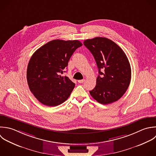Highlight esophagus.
Listing matches in <instances>:
<instances>
[{
    "mask_svg": "<svg viewBox=\"0 0 156 156\" xmlns=\"http://www.w3.org/2000/svg\"><path fill=\"white\" fill-rule=\"evenodd\" d=\"M84 81H85V80H78V82L79 83H80V84L83 83Z\"/></svg>",
    "mask_w": 156,
    "mask_h": 156,
    "instance_id": "obj_1",
    "label": "esophagus"
}]
</instances>
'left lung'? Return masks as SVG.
<instances>
[{"instance_id":"obj_1","label":"left lung","mask_w":156,"mask_h":156,"mask_svg":"<svg viewBox=\"0 0 156 156\" xmlns=\"http://www.w3.org/2000/svg\"><path fill=\"white\" fill-rule=\"evenodd\" d=\"M93 55L99 75L90 95L98 103L108 105L119 100L128 88L131 78L129 60L123 50L106 37H97L84 41Z\"/></svg>"}]
</instances>
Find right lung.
I'll return each mask as SVG.
<instances>
[{
  "mask_svg": "<svg viewBox=\"0 0 156 156\" xmlns=\"http://www.w3.org/2000/svg\"><path fill=\"white\" fill-rule=\"evenodd\" d=\"M82 43L78 40H53L31 57L27 71L30 91L42 104L56 106L64 103L75 87L67 76H61L73 52Z\"/></svg>",
  "mask_w": 156,
  "mask_h": 156,
  "instance_id": "right-lung-1",
  "label": "right lung"
}]
</instances>
